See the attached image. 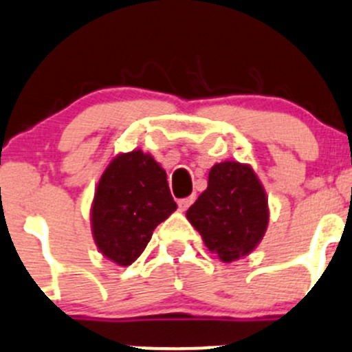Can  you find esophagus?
I'll return each mask as SVG.
<instances>
[{
    "instance_id": "obj_1",
    "label": "esophagus",
    "mask_w": 352,
    "mask_h": 352,
    "mask_svg": "<svg viewBox=\"0 0 352 352\" xmlns=\"http://www.w3.org/2000/svg\"><path fill=\"white\" fill-rule=\"evenodd\" d=\"M194 201H196V196H194V194H192V196H189V197H182V199H179V201H177V203H179L180 210L186 211L187 208H189L190 204L194 203Z\"/></svg>"
}]
</instances>
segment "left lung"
Instances as JSON below:
<instances>
[{
	"label": "left lung",
	"mask_w": 352,
	"mask_h": 352,
	"mask_svg": "<svg viewBox=\"0 0 352 352\" xmlns=\"http://www.w3.org/2000/svg\"><path fill=\"white\" fill-rule=\"evenodd\" d=\"M187 220L221 261L249 254L268 227V199L254 170L237 162L217 163Z\"/></svg>",
	"instance_id": "1"
}]
</instances>
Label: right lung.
<instances>
[{
  "label": "right lung",
  "instance_id": "obj_1",
  "mask_svg": "<svg viewBox=\"0 0 352 352\" xmlns=\"http://www.w3.org/2000/svg\"><path fill=\"white\" fill-rule=\"evenodd\" d=\"M177 204L166 173L141 149L118 155L101 175L91 208L98 249L120 267H129L151 241L153 230Z\"/></svg>",
  "mask_w": 352,
  "mask_h": 352
}]
</instances>
